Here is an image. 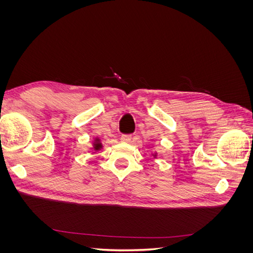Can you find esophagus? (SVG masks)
I'll use <instances>...</instances> for the list:
<instances>
[{"label": "esophagus", "mask_w": 253, "mask_h": 253, "mask_svg": "<svg viewBox=\"0 0 253 253\" xmlns=\"http://www.w3.org/2000/svg\"><path fill=\"white\" fill-rule=\"evenodd\" d=\"M131 139H132L131 135H122L121 138H120V140L122 142H129V141H131Z\"/></svg>", "instance_id": "esophagus-1"}]
</instances>
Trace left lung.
<instances>
[{"label":"left lung","mask_w":253,"mask_h":253,"mask_svg":"<svg viewBox=\"0 0 253 253\" xmlns=\"http://www.w3.org/2000/svg\"><path fill=\"white\" fill-rule=\"evenodd\" d=\"M152 156H153V158H156V157H157V152H154V153H153Z\"/></svg>","instance_id":"1"}]
</instances>
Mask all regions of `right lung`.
<instances>
[{
  "mask_svg": "<svg viewBox=\"0 0 253 253\" xmlns=\"http://www.w3.org/2000/svg\"><path fill=\"white\" fill-rule=\"evenodd\" d=\"M102 147H103V145H102V143H101L100 138H98V137H97V138H95V139H94V142H93V148H91V149H93L94 151H99V150H101V149H102Z\"/></svg>",
  "mask_w": 253,
  "mask_h": 253,
  "instance_id": "right-lung-1",
  "label": "right lung"
}]
</instances>
